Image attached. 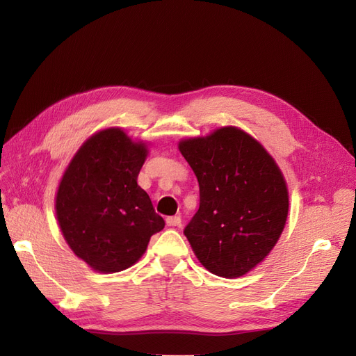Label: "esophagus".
I'll use <instances>...</instances> for the list:
<instances>
[{
	"label": "esophagus",
	"mask_w": 356,
	"mask_h": 356,
	"mask_svg": "<svg viewBox=\"0 0 356 356\" xmlns=\"http://www.w3.org/2000/svg\"><path fill=\"white\" fill-rule=\"evenodd\" d=\"M166 224L169 227H178V225H181V217L179 215H175V217H168Z\"/></svg>",
	"instance_id": "obj_1"
}]
</instances>
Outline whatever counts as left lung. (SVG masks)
<instances>
[{"label": "left lung", "mask_w": 356, "mask_h": 356, "mask_svg": "<svg viewBox=\"0 0 356 356\" xmlns=\"http://www.w3.org/2000/svg\"><path fill=\"white\" fill-rule=\"evenodd\" d=\"M199 181L200 204L184 234L199 261L222 277L243 276L273 250L288 217V188L263 145L227 126L181 141Z\"/></svg>", "instance_id": "obj_1"}]
</instances>
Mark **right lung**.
<instances>
[{"mask_svg": "<svg viewBox=\"0 0 356 356\" xmlns=\"http://www.w3.org/2000/svg\"><path fill=\"white\" fill-rule=\"evenodd\" d=\"M147 153L144 143H134L120 127L105 129L80 147L60 179L59 227L74 254L96 272L131 267L165 227L136 182Z\"/></svg>", "mask_w": 356, "mask_h": 356, "instance_id": "right-lung-1", "label": "right lung"}]
</instances>
